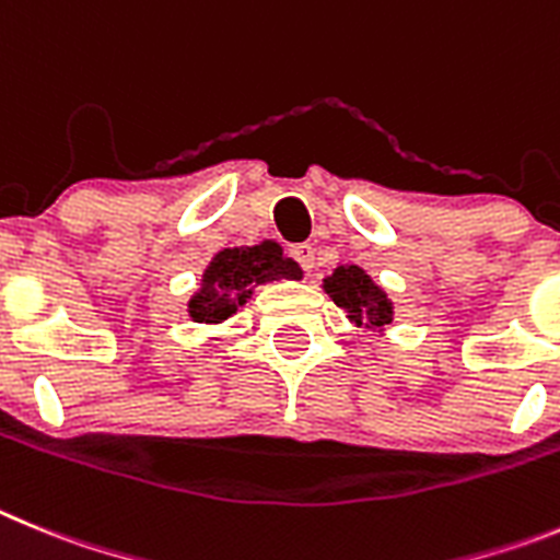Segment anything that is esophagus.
Segmentation results:
<instances>
[{"label":"esophagus","mask_w":560,"mask_h":560,"mask_svg":"<svg viewBox=\"0 0 560 560\" xmlns=\"http://www.w3.org/2000/svg\"><path fill=\"white\" fill-rule=\"evenodd\" d=\"M290 256L295 261H299V265L306 270V273H310V270L315 268V250H312V245H292Z\"/></svg>","instance_id":"esophagus-1"}]
</instances>
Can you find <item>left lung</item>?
Masks as SVG:
<instances>
[{
  "label": "left lung",
  "instance_id": "8db88e82",
  "mask_svg": "<svg viewBox=\"0 0 560 560\" xmlns=\"http://www.w3.org/2000/svg\"><path fill=\"white\" fill-rule=\"evenodd\" d=\"M324 292L346 312L349 324L365 331H385L393 320V301L360 265H337L324 279Z\"/></svg>",
  "mask_w": 560,
  "mask_h": 560
}]
</instances>
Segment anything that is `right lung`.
<instances>
[{
    "instance_id": "obj_1",
    "label": "right lung",
    "mask_w": 560,
    "mask_h": 560,
    "mask_svg": "<svg viewBox=\"0 0 560 560\" xmlns=\"http://www.w3.org/2000/svg\"><path fill=\"white\" fill-rule=\"evenodd\" d=\"M304 270L295 259L284 254L279 243L261 240L259 245H240L223 248L211 256L200 276V287L186 301V312L195 324L220 326L240 306L248 304L254 287L273 284V281H301ZM218 340V337H211Z\"/></svg>"
}]
</instances>
